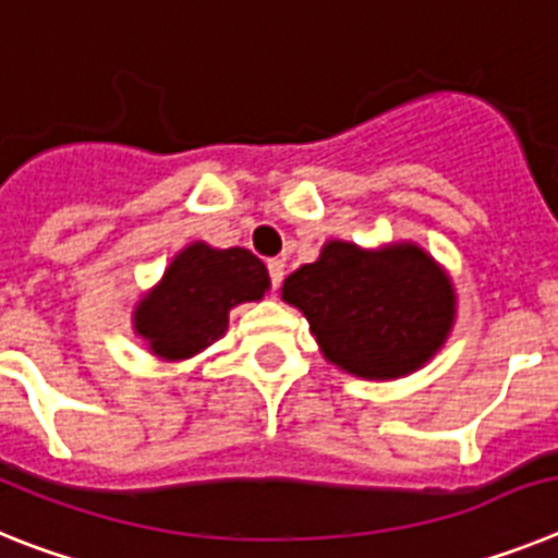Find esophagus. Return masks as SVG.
Here are the masks:
<instances>
[{"instance_id":"34e87169","label":"esophagus","mask_w":558,"mask_h":558,"mask_svg":"<svg viewBox=\"0 0 558 558\" xmlns=\"http://www.w3.org/2000/svg\"><path fill=\"white\" fill-rule=\"evenodd\" d=\"M269 278H272V289H278L280 283H283V275H286V264L280 258H272L269 260Z\"/></svg>"}]
</instances>
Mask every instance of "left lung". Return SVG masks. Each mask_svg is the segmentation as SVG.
<instances>
[{"label": "left lung", "instance_id": "1", "mask_svg": "<svg viewBox=\"0 0 558 558\" xmlns=\"http://www.w3.org/2000/svg\"><path fill=\"white\" fill-rule=\"evenodd\" d=\"M280 298L303 312L331 365L371 381L424 367L458 317L452 278L415 241L379 250L326 241L314 264L283 280Z\"/></svg>", "mask_w": 558, "mask_h": 558}]
</instances>
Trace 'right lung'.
Masks as SVG:
<instances>
[{
	"label": "right lung",
	"mask_w": 558,
	"mask_h": 558,
	"mask_svg": "<svg viewBox=\"0 0 558 558\" xmlns=\"http://www.w3.org/2000/svg\"><path fill=\"white\" fill-rule=\"evenodd\" d=\"M269 283L264 260L244 246L191 241L137 300L132 328L159 360H191L225 337L232 308L264 298Z\"/></svg>",
	"instance_id": "right-lung-1"
}]
</instances>
